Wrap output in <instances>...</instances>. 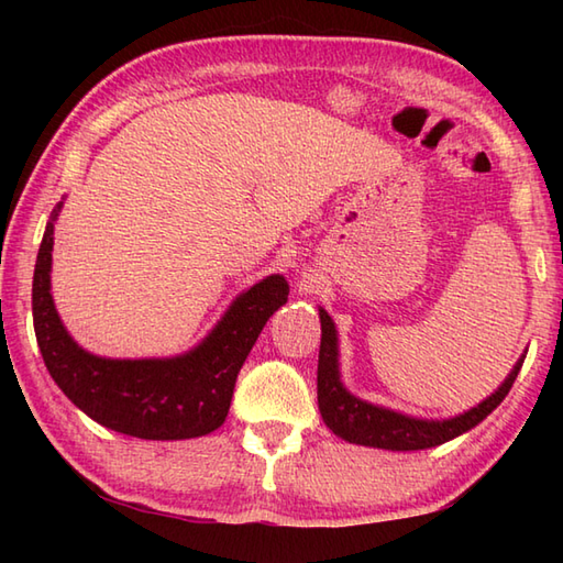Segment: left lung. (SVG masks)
I'll list each match as a JSON object with an SVG mask.
<instances>
[{
    "mask_svg": "<svg viewBox=\"0 0 563 563\" xmlns=\"http://www.w3.org/2000/svg\"><path fill=\"white\" fill-rule=\"evenodd\" d=\"M321 319V349H319V369H317V399L319 413L324 418L327 428L333 435L345 442L377 450L409 452V450H428L442 445L452 438H457L474 426H479L496 406L506 399L512 382H516L520 367L525 363V353L512 365L508 377L500 382V387L472 406L470 411L450 416V418H418L401 411L387 409V406L369 404L355 397L345 389L341 379V353H339V331L324 307H319Z\"/></svg>",
    "mask_w": 563,
    "mask_h": 563,
    "instance_id": "left-lung-1",
    "label": "left lung"
}]
</instances>
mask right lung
I'll return each mask as SVG.
<instances>
[{
  "label": "right lung",
  "mask_w": 563,
  "mask_h": 563,
  "mask_svg": "<svg viewBox=\"0 0 563 563\" xmlns=\"http://www.w3.org/2000/svg\"><path fill=\"white\" fill-rule=\"evenodd\" d=\"M57 202L33 271V329L47 373L93 421L142 440H188L218 430L230 411L236 375L266 321L288 302L280 273L236 295L208 336L169 357H103L69 336L51 292Z\"/></svg>",
  "instance_id": "obj_1"
}]
</instances>
